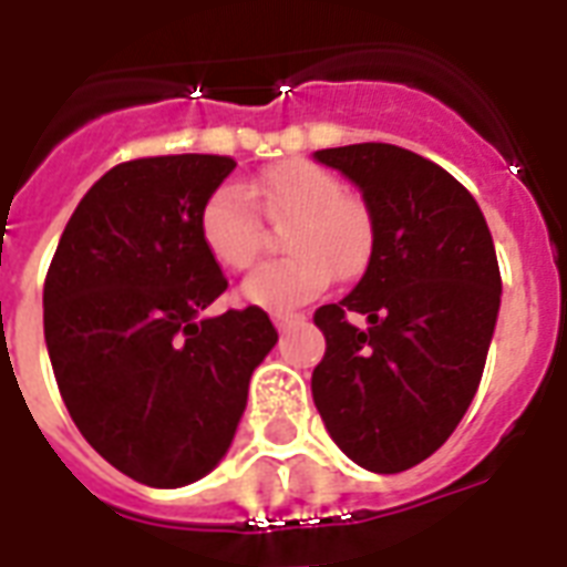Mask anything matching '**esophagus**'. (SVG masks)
<instances>
[{"label":"esophagus","instance_id":"1","mask_svg":"<svg viewBox=\"0 0 567 567\" xmlns=\"http://www.w3.org/2000/svg\"><path fill=\"white\" fill-rule=\"evenodd\" d=\"M303 316L300 312H272V324L282 331V328H288V324H295V321H300Z\"/></svg>","mask_w":567,"mask_h":567}]
</instances>
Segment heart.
Returning <instances> with one entry per match:
<instances>
[{
  "instance_id": "b5f03b06",
  "label": "heart",
  "mask_w": 567,
  "mask_h": 567,
  "mask_svg": "<svg viewBox=\"0 0 567 567\" xmlns=\"http://www.w3.org/2000/svg\"><path fill=\"white\" fill-rule=\"evenodd\" d=\"M285 227V260L264 264L243 282L251 307L288 312L319 297L331 276L352 279L373 255V215L368 203L312 161L270 166L246 190L224 182L199 206V236L224 270H248L264 251L267 227Z\"/></svg>"
}]
</instances>
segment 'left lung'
<instances>
[{"mask_svg": "<svg viewBox=\"0 0 567 567\" xmlns=\"http://www.w3.org/2000/svg\"><path fill=\"white\" fill-rule=\"evenodd\" d=\"M316 161L361 187L373 255L352 295L312 316L324 333L312 401L352 462L401 474L474 401L501 307L498 258L476 199L437 163L385 142L321 148Z\"/></svg>", "mask_w": 567, "mask_h": 567, "instance_id": "obj_1", "label": "left lung"}]
</instances>
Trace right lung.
Segmentation results:
<instances>
[{"instance_id":"1","label":"right lung","mask_w":567,"mask_h":567,"mask_svg":"<svg viewBox=\"0 0 567 567\" xmlns=\"http://www.w3.org/2000/svg\"><path fill=\"white\" fill-rule=\"evenodd\" d=\"M221 154L117 163L84 194L44 276V343L69 416L136 483L187 486L230 446L248 380L279 333L260 307L199 319L227 276L199 206Z\"/></svg>"}]
</instances>
